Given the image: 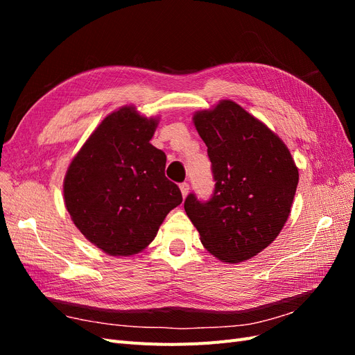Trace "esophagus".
Wrapping results in <instances>:
<instances>
[{"label":"esophagus","mask_w":355,"mask_h":355,"mask_svg":"<svg viewBox=\"0 0 355 355\" xmlns=\"http://www.w3.org/2000/svg\"><path fill=\"white\" fill-rule=\"evenodd\" d=\"M179 188H180V192H182V197H187L188 196V192H189V184H187V182H184V184H180L179 185Z\"/></svg>","instance_id":"34e87169"}]
</instances>
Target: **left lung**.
I'll use <instances>...</instances> for the list:
<instances>
[{
    "label": "left lung",
    "instance_id": "left-lung-1",
    "mask_svg": "<svg viewBox=\"0 0 355 355\" xmlns=\"http://www.w3.org/2000/svg\"><path fill=\"white\" fill-rule=\"evenodd\" d=\"M194 124L216 184L207 201L191 192L185 211L213 256L230 263L250 259L283 230L297 167L282 139L232 101L197 112Z\"/></svg>",
    "mask_w": 355,
    "mask_h": 355
}]
</instances>
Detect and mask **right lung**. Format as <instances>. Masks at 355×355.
<instances>
[{
	"label": "right lung",
	"instance_id": "right-lung-1",
	"mask_svg": "<svg viewBox=\"0 0 355 355\" xmlns=\"http://www.w3.org/2000/svg\"><path fill=\"white\" fill-rule=\"evenodd\" d=\"M155 118L133 106L110 114L73 157L63 197L81 234L111 256H132L151 243L182 202L164 175L166 154L149 144Z\"/></svg>",
	"mask_w": 355,
	"mask_h": 355
}]
</instances>
